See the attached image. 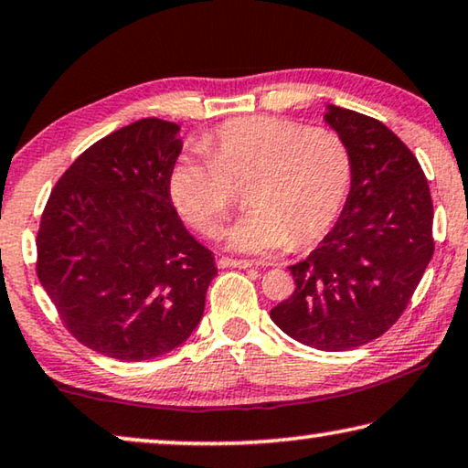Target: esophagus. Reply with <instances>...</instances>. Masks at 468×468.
I'll return each instance as SVG.
<instances>
[{
  "instance_id": "1",
  "label": "esophagus",
  "mask_w": 468,
  "mask_h": 468,
  "mask_svg": "<svg viewBox=\"0 0 468 468\" xmlns=\"http://www.w3.org/2000/svg\"><path fill=\"white\" fill-rule=\"evenodd\" d=\"M220 269H251L250 261H235V258H218Z\"/></svg>"
}]
</instances>
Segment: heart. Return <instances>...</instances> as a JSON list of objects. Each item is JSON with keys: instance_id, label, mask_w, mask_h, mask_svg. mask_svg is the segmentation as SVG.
Masks as SVG:
<instances>
[{"instance_id": "heart-1", "label": "heart", "mask_w": 468, "mask_h": 468, "mask_svg": "<svg viewBox=\"0 0 468 468\" xmlns=\"http://www.w3.org/2000/svg\"><path fill=\"white\" fill-rule=\"evenodd\" d=\"M168 175L183 218L217 237L233 204L231 185L246 183L248 210L227 231L229 248L272 254L308 246L329 231L350 189V152L335 131L274 116L222 122Z\"/></svg>"}]
</instances>
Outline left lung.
Listing matches in <instances>:
<instances>
[{
    "label": "left lung",
    "instance_id": "8db88e82",
    "mask_svg": "<svg viewBox=\"0 0 468 468\" xmlns=\"http://www.w3.org/2000/svg\"><path fill=\"white\" fill-rule=\"evenodd\" d=\"M324 122L350 152L352 187L335 227L289 266L295 292L271 318L303 346L344 352L402 316L435 250L433 202L419 160L383 122L331 103Z\"/></svg>",
    "mask_w": 468,
    "mask_h": 468
}]
</instances>
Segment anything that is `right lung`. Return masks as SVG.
Wrapping results in <instances>:
<instances>
[{
    "label": "right lung",
    "mask_w": 468,
    "mask_h": 468,
    "mask_svg": "<svg viewBox=\"0 0 468 468\" xmlns=\"http://www.w3.org/2000/svg\"><path fill=\"white\" fill-rule=\"evenodd\" d=\"M181 127L141 118L85 150L51 189L37 277L89 350L141 362L179 347L202 321L212 251L168 194Z\"/></svg>",
    "instance_id": "right-lung-1"
}]
</instances>
